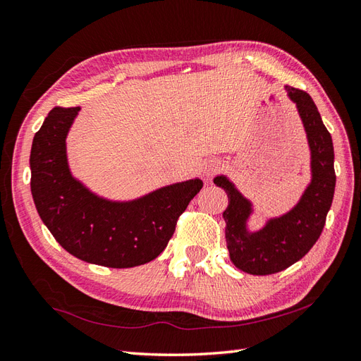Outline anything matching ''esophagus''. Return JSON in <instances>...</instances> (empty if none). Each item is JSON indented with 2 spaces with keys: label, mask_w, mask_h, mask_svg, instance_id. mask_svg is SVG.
I'll list each match as a JSON object with an SVG mask.
<instances>
[{
  "label": "esophagus",
  "mask_w": 361,
  "mask_h": 361,
  "mask_svg": "<svg viewBox=\"0 0 361 361\" xmlns=\"http://www.w3.org/2000/svg\"><path fill=\"white\" fill-rule=\"evenodd\" d=\"M221 169H223V164H221L220 161H217V159H211V161H208L207 164H204L203 173H204V176H209V174H212V173H217V171H220Z\"/></svg>",
  "instance_id": "obj_1"
}]
</instances>
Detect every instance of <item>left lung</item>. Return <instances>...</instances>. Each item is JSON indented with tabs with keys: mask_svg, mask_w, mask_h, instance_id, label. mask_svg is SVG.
<instances>
[{
	"mask_svg": "<svg viewBox=\"0 0 361 361\" xmlns=\"http://www.w3.org/2000/svg\"><path fill=\"white\" fill-rule=\"evenodd\" d=\"M290 100L307 132L311 153V182L299 202L288 212L269 219L259 231L250 232L247 220L252 202L226 176L214 183L226 191L229 204L223 212L226 221V245L233 266L250 275H271L295 264L322 233L336 188L334 147L313 99L296 87L286 86Z\"/></svg>",
	"mask_w": 361,
	"mask_h": 361,
	"instance_id": "left-lung-1",
	"label": "left lung"
}]
</instances>
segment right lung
I'll use <instances>...</instances> for the list:
<instances>
[{
  "instance_id": "obj_1",
  "label": "right lung",
  "mask_w": 361,
  "mask_h": 361,
  "mask_svg": "<svg viewBox=\"0 0 361 361\" xmlns=\"http://www.w3.org/2000/svg\"><path fill=\"white\" fill-rule=\"evenodd\" d=\"M80 108H54L33 138L32 196L56 241L82 261L114 269L141 266L167 247L180 214L202 190L196 178L140 199L115 202L77 180L66 157V136Z\"/></svg>"
}]
</instances>
